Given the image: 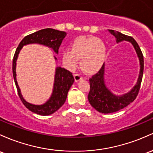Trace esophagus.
Wrapping results in <instances>:
<instances>
[{
  "mask_svg": "<svg viewBox=\"0 0 153 153\" xmlns=\"http://www.w3.org/2000/svg\"><path fill=\"white\" fill-rule=\"evenodd\" d=\"M74 78H75V82H78L80 80L82 79V76L80 74H75V75H74Z\"/></svg>",
  "mask_w": 153,
  "mask_h": 153,
  "instance_id": "34e87169",
  "label": "esophagus"
}]
</instances>
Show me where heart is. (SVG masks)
Returning a JSON list of instances; mask_svg holds the SVG:
<instances>
[{
  "label": "heart",
  "mask_w": 153,
  "mask_h": 153,
  "mask_svg": "<svg viewBox=\"0 0 153 153\" xmlns=\"http://www.w3.org/2000/svg\"><path fill=\"white\" fill-rule=\"evenodd\" d=\"M70 49L63 52L62 59L64 66L70 71L75 70L80 60V67L84 73L94 74L106 59V45L97 37H79L73 41Z\"/></svg>",
  "instance_id": "b5f03b06"
}]
</instances>
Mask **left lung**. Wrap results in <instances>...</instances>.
<instances>
[{"instance_id":"8db88e82","label":"left lung","mask_w":153,"mask_h":153,"mask_svg":"<svg viewBox=\"0 0 153 153\" xmlns=\"http://www.w3.org/2000/svg\"><path fill=\"white\" fill-rule=\"evenodd\" d=\"M111 34L116 38L117 43L122 41H128L133 44V46L138 55L140 62V73L137 84L133 89L126 94L121 97L113 95L106 88L104 81V73H105V65L95 75H92L89 79L90 91L88 95V101L91 105L102 113H111L121 110L130 103L134 102L138 95L141 87L142 76L144 71V57L142 52L139 48L138 43L132 37L122 34L120 32L113 30H108Z\"/></svg>"}]
</instances>
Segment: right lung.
I'll list each match as a JSON object with an SVG mask.
<instances>
[{
  "mask_svg": "<svg viewBox=\"0 0 153 153\" xmlns=\"http://www.w3.org/2000/svg\"><path fill=\"white\" fill-rule=\"evenodd\" d=\"M66 35L67 33L65 32L51 29V28L41 30L25 36L20 42L15 51L12 62V70L15 84L17 88L18 95L21 101L22 102L23 105L27 108L29 109L30 111L38 115H51L62 106L67 99L68 91L75 80L73 73L65 68H62L60 67L56 68L53 93L50 100L43 105H32L27 102L23 99L20 92L19 85L17 84V81L16 79V59H17L20 49L22 48V46L25 45L30 44V43H40V44L45 45V46L52 48L56 53H58L59 48ZM55 59H56V58Z\"/></svg>",
  "mask_w": 153,
  "mask_h": 153,
  "instance_id": "right-lung-1",
  "label": "right lung"
}]
</instances>
